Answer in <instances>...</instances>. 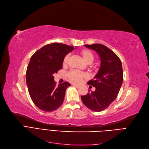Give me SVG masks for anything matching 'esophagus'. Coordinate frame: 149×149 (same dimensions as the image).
Wrapping results in <instances>:
<instances>
[{
  "instance_id": "1",
  "label": "esophagus",
  "mask_w": 149,
  "mask_h": 149,
  "mask_svg": "<svg viewBox=\"0 0 149 149\" xmlns=\"http://www.w3.org/2000/svg\"><path fill=\"white\" fill-rule=\"evenodd\" d=\"M72 85L73 86H74V87H77V88H79V87H80V85H77V84H72Z\"/></svg>"
}]
</instances>
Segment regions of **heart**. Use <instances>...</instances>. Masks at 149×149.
Returning <instances> with one entry per match:
<instances>
[{"label":"heart","mask_w":149,"mask_h":149,"mask_svg":"<svg viewBox=\"0 0 149 149\" xmlns=\"http://www.w3.org/2000/svg\"><path fill=\"white\" fill-rule=\"evenodd\" d=\"M80 54L82 57L83 59L87 64H91L95 59V56L93 52L88 49H82L80 51ZM70 59V55L67 54L65 56L63 59V65L66 66L68 64ZM68 79L72 82L79 84L84 79H86L88 77L87 74L80 72L77 70H72L69 71L68 74Z\"/></svg>","instance_id":"1"}]
</instances>
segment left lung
<instances>
[{
	"label": "left lung",
	"mask_w": 149,
	"mask_h": 149,
	"mask_svg": "<svg viewBox=\"0 0 149 149\" xmlns=\"http://www.w3.org/2000/svg\"><path fill=\"white\" fill-rule=\"evenodd\" d=\"M85 46L98 54L101 65L98 73L88 84L95 87L94 92L81 96L83 103L93 111L100 112L107 108L116 100L123 81L121 61L114 52L101 44Z\"/></svg>",
	"instance_id": "1"
}]
</instances>
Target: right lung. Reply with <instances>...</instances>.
Returning <instances> with one entry per match:
<instances>
[{"mask_svg": "<svg viewBox=\"0 0 149 149\" xmlns=\"http://www.w3.org/2000/svg\"><path fill=\"white\" fill-rule=\"evenodd\" d=\"M73 50L74 46L54 42L31 56L26 72V85L33 102L42 111H53L63 103L70 84L64 81L56 86L53 74L62 68L64 57Z\"/></svg>", "mask_w": 149, "mask_h": 149, "instance_id": "right-lung-1", "label": "right lung"}]
</instances>
